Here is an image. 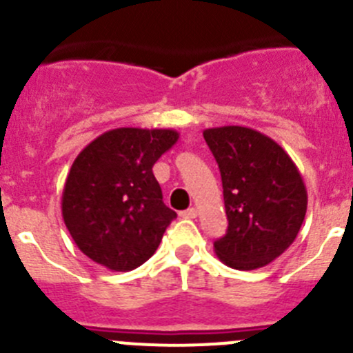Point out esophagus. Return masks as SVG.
I'll return each instance as SVG.
<instances>
[{
	"mask_svg": "<svg viewBox=\"0 0 353 353\" xmlns=\"http://www.w3.org/2000/svg\"><path fill=\"white\" fill-rule=\"evenodd\" d=\"M196 215H198L196 208H188L184 210V212H181V216H183V219H196Z\"/></svg>",
	"mask_w": 353,
	"mask_h": 353,
	"instance_id": "34e87169",
	"label": "esophagus"
}]
</instances>
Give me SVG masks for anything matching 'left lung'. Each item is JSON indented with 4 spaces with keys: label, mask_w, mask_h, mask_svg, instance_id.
<instances>
[{
    "label": "left lung",
    "mask_w": 353,
    "mask_h": 353,
    "mask_svg": "<svg viewBox=\"0 0 353 353\" xmlns=\"http://www.w3.org/2000/svg\"><path fill=\"white\" fill-rule=\"evenodd\" d=\"M206 145L219 163L227 234L213 243L234 270L266 266L295 241L307 191L290 155L266 134L245 126L208 128Z\"/></svg>",
    "instance_id": "1"
}]
</instances>
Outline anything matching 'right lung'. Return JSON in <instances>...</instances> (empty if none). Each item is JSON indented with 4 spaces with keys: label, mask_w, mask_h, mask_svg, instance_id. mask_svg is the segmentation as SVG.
<instances>
[{
    "label": "right lung",
    "mask_w": 353,
    "mask_h": 353,
    "mask_svg": "<svg viewBox=\"0 0 353 353\" xmlns=\"http://www.w3.org/2000/svg\"><path fill=\"white\" fill-rule=\"evenodd\" d=\"M177 140L176 130L116 128L74 159L63 190V220L92 261L130 272L157 251L177 215L163 205L152 167Z\"/></svg>",
    "instance_id": "1"
}]
</instances>
